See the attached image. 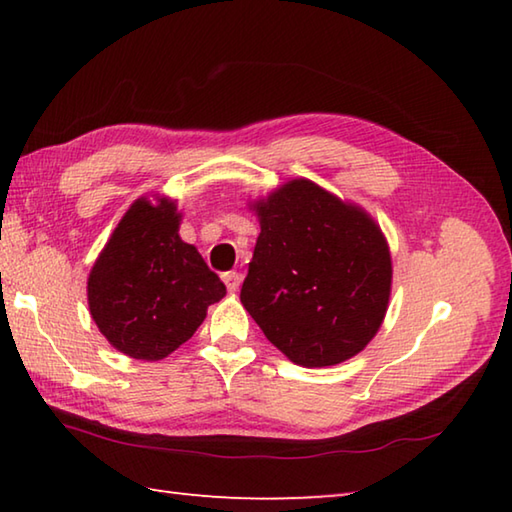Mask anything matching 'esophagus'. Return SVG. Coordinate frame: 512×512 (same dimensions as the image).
Wrapping results in <instances>:
<instances>
[{"label":"esophagus","instance_id":"esophagus-1","mask_svg":"<svg viewBox=\"0 0 512 512\" xmlns=\"http://www.w3.org/2000/svg\"><path fill=\"white\" fill-rule=\"evenodd\" d=\"M223 283L229 291H238V287L243 283V276L238 274V271H227V274H223Z\"/></svg>","mask_w":512,"mask_h":512}]
</instances>
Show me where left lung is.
I'll return each mask as SVG.
<instances>
[{
  "instance_id": "1",
  "label": "left lung",
  "mask_w": 512,
  "mask_h": 512,
  "mask_svg": "<svg viewBox=\"0 0 512 512\" xmlns=\"http://www.w3.org/2000/svg\"><path fill=\"white\" fill-rule=\"evenodd\" d=\"M260 234L241 302L267 340L302 367H331L378 333L391 254L378 223L307 179L254 205Z\"/></svg>"
}]
</instances>
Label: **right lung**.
I'll list each match as a JSON object with an SVG mask.
<instances>
[{"mask_svg":"<svg viewBox=\"0 0 512 512\" xmlns=\"http://www.w3.org/2000/svg\"><path fill=\"white\" fill-rule=\"evenodd\" d=\"M170 198L141 196L114 227L88 276V307L114 349L163 360L194 336L225 285L179 236Z\"/></svg>","mask_w":512,"mask_h":512,"instance_id":"add662e5","label":"right lung"}]
</instances>
